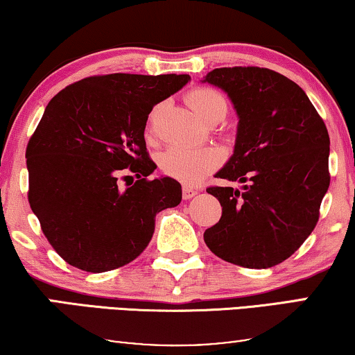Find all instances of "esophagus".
Returning <instances> with one entry per match:
<instances>
[{
    "label": "esophagus",
    "mask_w": 355,
    "mask_h": 355,
    "mask_svg": "<svg viewBox=\"0 0 355 355\" xmlns=\"http://www.w3.org/2000/svg\"><path fill=\"white\" fill-rule=\"evenodd\" d=\"M196 196H197L196 189H192V187H189V186H184L182 187V198H184V200H189V198H192V197H196Z\"/></svg>",
    "instance_id": "1"
}]
</instances>
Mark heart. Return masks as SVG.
Masks as SVG:
<instances>
[{"mask_svg": "<svg viewBox=\"0 0 355 355\" xmlns=\"http://www.w3.org/2000/svg\"><path fill=\"white\" fill-rule=\"evenodd\" d=\"M187 103L207 123H220L227 114V101L220 92L208 87H196L187 94ZM155 113L148 118V130ZM223 163V153L216 147H169L159 155V169L169 178L184 184H196Z\"/></svg>", "mask_w": 355, "mask_h": 355, "instance_id": "obj_1", "label": "heart"}]
</instances>
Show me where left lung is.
<instances>
[{"instance_id": "left-lung-1", "label": "left lung", "mask_w": 355, "mask_h": 355, "mask_svg": "<svg viewBox=\"0 0 355 355\" xmlns=\"http://www.w3.org/2000/svg\"><path fill=\"white\" fill-rule=\"evenodd\" d=\"M203 82L230 96L239 118L234 153L208 187L223 207L203 232L213 254L245 268L289 259L317 226L329 187V135L305 92L266 67L213 69Z\"/></svg>"}]
</instances>
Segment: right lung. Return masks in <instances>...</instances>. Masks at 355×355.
<instances>
[{
    "mask_svg": "<svg viewBox=\"0 0 355 355\" xmlns=\"http://www.w3.org/2000/svg\"><path fill=\"white\" fill-rule=\"evenodd\" d=\"M187 74H106L67 85L51 98L27 145L28 203L58 255L103 273L142 254L155 216L181 203V184L148 176L157 169L145 145L150 111L181 90ZM128 167L134 187L121 191Z\"/></svg>",
    "mask_w": 355,
    "mask_h": 355,
    "instance_id": "right-lung-1",
    "label": "right lung"
}]
</instances>
